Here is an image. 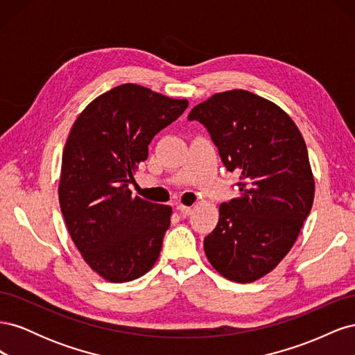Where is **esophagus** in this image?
<instances>
[{
    "label": "esophagus",
    "mask_w": 355,
    "mask_h": 355,
    "mask_svg": "<svg viewBox=\"0 0 355 355\" xmlns=\"http://www.w3.org/2000/svg\"><path fill=\"white\" fill-rule=\"evenodd\" d=\"M176 209H178V211L182 214V216H189V214L192 213V207L184 206V204H178Z\"/></svg>",
    "instance_id": "1"
}]
</instances>
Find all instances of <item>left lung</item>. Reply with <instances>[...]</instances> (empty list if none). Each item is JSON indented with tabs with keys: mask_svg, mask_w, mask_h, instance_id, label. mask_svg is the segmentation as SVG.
I'll return each instance as SVG.
<instances>
[{
	"mask_svg": "<svg viewBox=\"0 0 355 355\" xmlns=\"http://www.w3.org/2000/svg\"><path fill=\"white\" fill-rule=\"evenodd\" d=\"M188 120L207 128L225 167L240 176L239 197L219 206L204 252L228 280H259L292 249L313 207L304 137L280 106L245 90L213 94Z\"/></svg>",
	"mask_w": 355,
	"mask_h": 355,
	"instance_id": "1",
	"label": "left lung"
}]
</instances>
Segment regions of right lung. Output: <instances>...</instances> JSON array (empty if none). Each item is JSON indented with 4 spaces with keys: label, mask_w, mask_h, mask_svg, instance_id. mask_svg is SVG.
<instances>
[{
    "label": "right lung",
    "mask_w": 355,
    "mask_h": 355,
    "mask_svg": "<svg viewBox=\"0 0 355 355\" xmlns=\"http://www.w3.org/2000/svg\"><path fill=\"white\" fill-rule=\"evenodd\" d=\"M188 108L137 84L90 102L62 155L59 202L83 259L106 282H132L157 262L171 207L133 197L128 184L154 136Z\"/></svg>",
    "instance_id": "1"
}]
</instances>
